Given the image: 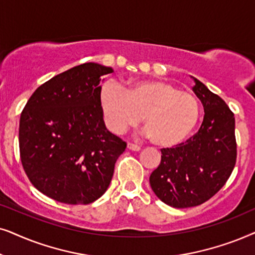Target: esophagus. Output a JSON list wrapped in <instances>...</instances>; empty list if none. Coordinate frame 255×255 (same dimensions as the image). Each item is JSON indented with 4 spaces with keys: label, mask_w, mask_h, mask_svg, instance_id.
Instances as JSON below:
<instances>
[{
    "label": "esophagus",
    "mask_w": 255,
    "mask_h": 255,
    "mask_svg": "<svg viewBox=\"0 0 255 255\" xmlns=\"http://www.w3.org/2000/svg\"><path fill=\"white\" fill-rule=\"evenodd\" d=\"M127 148L129 149V150H131V151H140L141 150L140 145L134 144V143H128L127 144Z\"/></svg>",
    "instance_id": "1"
}]
</instances>
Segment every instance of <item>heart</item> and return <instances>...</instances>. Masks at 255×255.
<instances>
[{
    "mask_svg": "<svg viewBox=\"0 0 255 255\" xmlns=\"http://www.w3.org/2000/svg\"><path fill=\"white\" fill-rule=\"evenodd\" d=\"M100 105L107 127L121 134L140 121L158 147L181 143L195 129L199 103L192 93L161 79H141L122 90L113 83L101 88Z\"/></svg>",
    "mask_w": 255,
    "mask_h": 255,
    "instance_id": "b5f03b06",
    "label": "heart"
}]
</instances>
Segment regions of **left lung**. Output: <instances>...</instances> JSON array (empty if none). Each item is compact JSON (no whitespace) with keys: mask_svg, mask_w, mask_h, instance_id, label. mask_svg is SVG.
I'll return each instance as SVG.
<instances>
[{"mask_svg":"<svg viewBox=\"0 0 255 255\" xmlns=\"http://www.w3.org/2000/svg\"><path fill=\"white\" fill-rule=\"evenodd\" d=\"M193 93L204 107L199 130L176 148L162 149L161 163L149 182L163 203L176 209L201 205L223 188L236 164L234 114L202 81Z\"/></svg>","mask_w":255,"mask_h":255,"instance_id":"obj_1","label":"left lung"}]
</instances>
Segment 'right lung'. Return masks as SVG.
<instances>
[{
  "label": "right lung",
  "instance_id": "1",
  "mask_svg": "<svg viewBox=\"0 0 255 255\" xmlns=\"http://www.w3.org/2000/svg\"><path fill=\"white\" fill-rule=\"evenodd\" d=\"M112 67L85 63L30 97L19 120V152L33 186L54 201L90 204L110 186L126 142L106 128L100 83Z\"/></svg>",
  "mask_w": 255,
  "mask_h": 255
}]
</instances>
